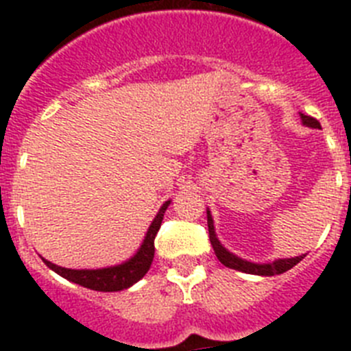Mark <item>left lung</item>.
I'll list each match as a JSON object with an SVG mask.
<instances>
[{"mask_svg": "<svg viewBox=\"0 0 351 351\" xmlns=\"http://www.w3.org/2000/svg\"><path fill=\"white\" fill-rule=\"evenodd\" d=\"M300 119L306 126H311V128H320V123L311 116H304L300 114ZM207 226H209V239H210V244L214 247V253L218 256L219 262L225 265V267H230L235 269V271H241V272H246V274H256V276H276V274H283V272L290 271L293 265L300 262L306 255H300L295 256V258H280V260H274L271 263H253V262H247V260L239 258L235 256L234 253L226 250V247L221 246V243L218 241L216 237V232H214V223H213V216L207 210Z\"/></svg>", "mask_w": 351, "mask_h": 351, "instance_id": "left-lung-1", "label": "left lung"}]
</instances>
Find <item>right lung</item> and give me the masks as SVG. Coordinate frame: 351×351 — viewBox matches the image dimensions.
I'll return each mask as SVG.
<instances>
[{
    "label": "right lung",
    "instance_id": "1",
    "mask_svg": "<svg viewBox=\"0 0 351 351\" xmlns=\"http://www.w3.org/2000/svg\"><path fill=\"white\" fill-rule=\"evenodd\" d=\"M169 202H165L161 206V209L158 210L156 218L153 219L151 226H149L147 234L144 237V243L138 247V251L128 262L121 263V265H114V267H105V269H64L56 265V263L49 262V260L42 258L43 263L47 265L49 269H52L54 272H58L60 276H63L64 280L71 281V283H77L84 288H89V290L96 291H119L130 288L132 285L137 283L138 280H142L145 274H147L151 263L154 258V237H156L158 230H160L161 221H163V214H165Z\"/></svg>",
    "mask_w": 351,
    "mask_h": 351
}]
</instances>
